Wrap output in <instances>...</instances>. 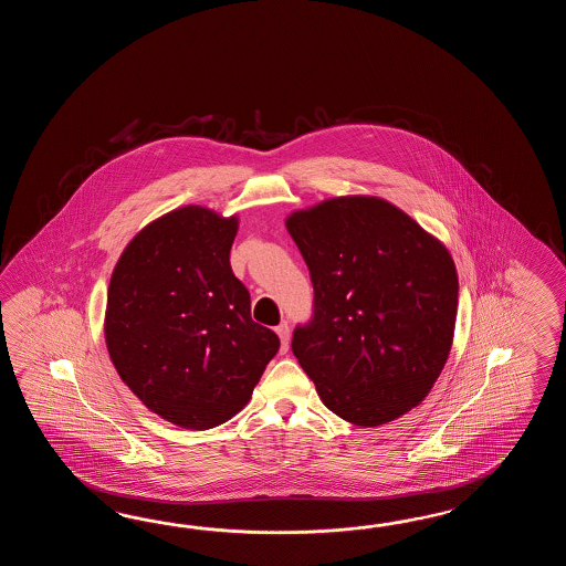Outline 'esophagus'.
I'll return each mask as SVG.
<instances>
[{
    "instance_id": "1",
    "label": "esophagus",
    "mask_w": 566,
    "mask_h": 566,
    "mask_svg": "<svg viewBox=\"0 0 566 566\" xmlns=\"http://www.w3.org/2000/svg\"><path fill=\"white\" fill-rule=\"evenodd\" d=\"M279 339H281V352H287L289 348V325L281 324L275 327Z\"/></svg>"
}]
</instances>
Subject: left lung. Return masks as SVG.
<instances>
[{
    "instance_id": "obj_1",
    "label": "left lung",
    "mask_w": 566,
    "mask_h": 566,
    "mask_svg": "<svg viewBox=\"0 0 566 566\" xmlns=\"http://www.w3.org/2000/svg\"><path fill=\"white\" fill-rule=\"evenodd\" d=\"M313 285V313L291 349L325 407L378 427L421 405L446 366L455 263L397 206L332 198L287 218Z\"/></svg>"
}]
</instances>
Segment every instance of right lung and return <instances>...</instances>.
Wrapping results in <instances>:
<instances>
[{
	"instance_id": "add662e5",
	"label": "right lung",
	"mask_w": 566,
	"mask_h": 566,
	"mask_svg": "<svg viewBox=\"0 0 566 566\" xmlns=\"http://www.w3.org/2000/svg\"><path fill=\"white\" fill-rule=\"evenodd\" d=\"M237 230V217L178 208L127 244L108 283L111 361L147 409L184 429L232 419L279 352L230 269Z\"/></svg>"
}]
</instances>
